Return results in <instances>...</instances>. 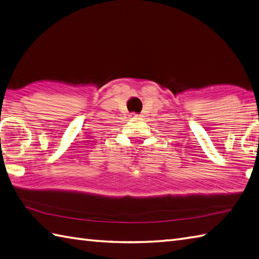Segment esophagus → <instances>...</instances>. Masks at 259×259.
Masks as SVG:
<instances>
[{
    "label": "esophagus",
    "instance_id": "1",
    "mask_svg": "<svg viewBox=\"0 0 259 259\" xmlns=\"http://www.w3.org/2000/svg\"><path fill=\"white\" fill-rule=\"evenodd\" d=\"M133 115H134V117H137V115H138V114H136V113H134Z\"/></svg>",
    "mask_w": 259,
    "mask_h": 259
}]
</instances>
